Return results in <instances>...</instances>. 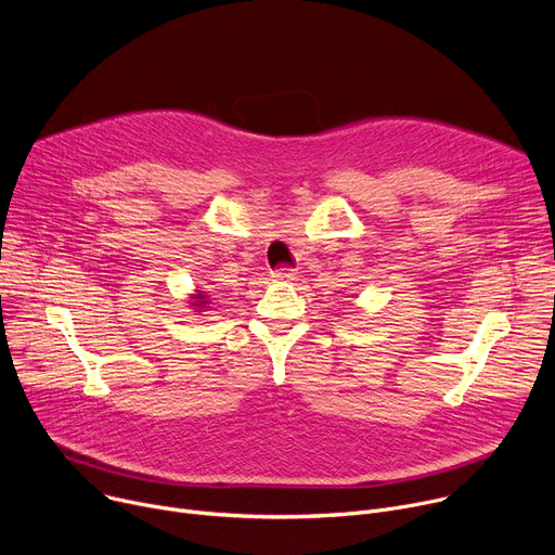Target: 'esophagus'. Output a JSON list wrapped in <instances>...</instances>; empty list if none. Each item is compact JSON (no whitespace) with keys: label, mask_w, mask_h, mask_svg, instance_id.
<instances>
[{"label":"esophagus","mask_w":555,"mask_h":555,"mask_svg":"<svg viewBox=\"0 0 555 555\" xmlns=\"http://www.w3.org/2000/svg\"><path fill=\"white\" fill-rule=\"evenodd\" d=\"M272 281L274 283H287V281H294V272L289 268H279V270H272L270 272Z\"/></svg>","instance_id":"obj_1"}]
</instances>
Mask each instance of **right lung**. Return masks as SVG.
I'll list each match as a JSON object with an SVG mask.
<instances>
[{"label":"right lung","instance_id":"1","mask_svg":"<svg viewBox=\"0 0 555 555\" xmlns=\"http://www.w3.org/2000/svg\"><path fill=\"white\" fill-rule=\"evenodd\" d=\"M189 305L193 311H206L210 307V296L208 292L204 289H195L191 296H189Z\"/></svg>","mask_w":555,"mask_h":555}]
</instances>
